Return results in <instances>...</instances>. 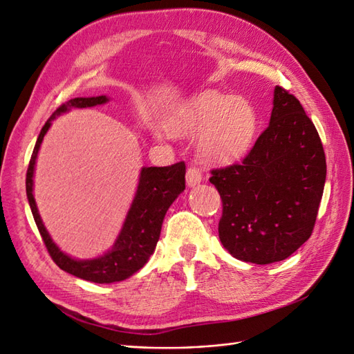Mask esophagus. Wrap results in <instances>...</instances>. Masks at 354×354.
<instances>
[{
  "mask_svg": "<svg viewBox=\"0 0 354 354\" xmlns=\"http://www.w3.org/2000/svg\"><path fill=\"white\" fill-rule=\"evenodd\" d=\"M201 183H202V171L194 166L188 167V170H187V184L190 187H194V185L201 184Z\"/></svg>",
  "mask_w": 354,
  "mask_h": 354,
  "instance_id": "obj_1",
  "label": "esophagus"
}]
</instances>
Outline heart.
<instances>
[{"label":"heart","instance_id":"heart-1","mask_svg":"<svg viewBox=\"0 0 354 354\" xmlns=\"http://www.w3.org/2000/svg\"><path fill=\"white\" fill-rule=\"evenodd\" d=\"M178 133H201V151L205 158L220 162L236 160L249 149L258 127L253 105L218 93H202L184 104L169 119Z\"/></svg>","mask_w":354,"mask_h":354}]
</instances>
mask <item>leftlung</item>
<instances>
[{"instance_id": "obj_1", "label": "left lung", "mask_w": 354, "mask_h": 354, "mask_svg": "<svg viewBox=\"0 0 354 354\" xmlns=\"http://www.w3.org/2000/svg\"><path fill=\"white\" fill-rule=\"evenodd\" d=\"M223 211L218 236L234 258L271 264L312 235L326 183L322 138L297 97L274 88L273 111L241 162L211 170Z\"/></svg>"}]
</instances>
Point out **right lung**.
<instances>
[{"label": "right lung", "instance_id": "right-lung-1", "mask_svg": "<svg viewBox=\"0 0 354 354\" xmlns=\"http://www.w3.org/2000/svg\"><path fill=\"white\" fill-rule=\"evenodd\" d=\"M106 101H109V97L105 96L73 97V100L62 104L40 131L36 146L31 153L26 179L30 208L49 257L62 270L68 271L69 274L95 283L125 281L146 264L160 240L164 216H166L169 207L174 203L176 197L185 190L184 161L166 167H143L142 174H140V183L133 205H131L125 223H123L113 249L101 258L84 261L72 259L68 254L60 252L46 232L42 220H40L35 196H32V175H35L39 147L48 128L51 127V120L55 119V116H59L60 113L68 111L69 109H86V106L101 105Z\"/></svg>", "mask_w": 354, "mask_h": 354}]
</instances>
